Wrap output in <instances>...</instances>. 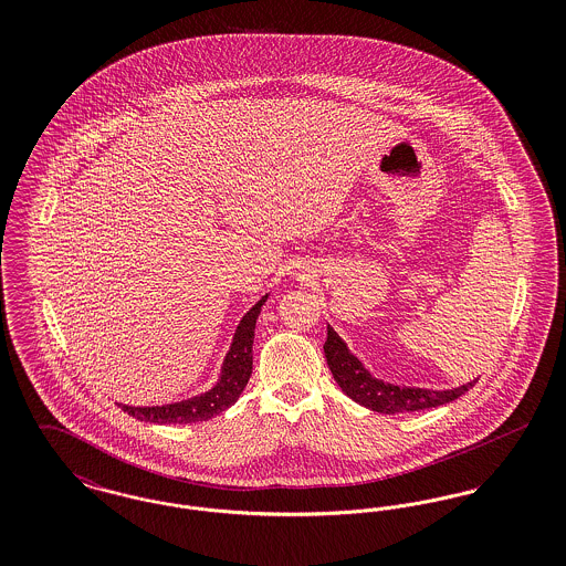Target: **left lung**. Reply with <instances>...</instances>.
<instances>
[{"mask_svg": "<svg viewBox=\"0 0 566 566\" xmlns=\"http://www.w3.org/2000/svg\"><path fill=\"white\" fill-rule=\"evenodd\" d=\"M324 356L335 381L352 401L381 413H405V411H420L437 405L452 403L460 395L469 392L478 381L475 379L464 386H458L452 390H439V392L427 390V388H399L392 384H384L363 369L360 360L348 352L346 344L339 339V335L331 326L326 331Z\"/></svg>", "mask_w": 566, "mask_h": 566, "instance_id": "8db88e82", "label": "left lung"}]
</instances>
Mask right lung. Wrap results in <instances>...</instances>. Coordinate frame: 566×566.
Masks as SVG:
<instances>
[{"label": "right lung", "mask_w": 566, "mask_h": 566, "mask_svg": "<svg viewBox=\"0 0 566 566\" xmlns=\"http://www.w3.org/2000/svg\"><path fill=\"white\" fill-rule=\"evenodd\" d=\"M268 296H263L238 326V333L233 337L231 350L222 365V377L214 388L201 397H195L180 403L163 405V407H129L120 405L123 411L134 416L142 422H155V424H190V422H203L218 416L220 411L229 409L240 399V395L252 376V342H254V326L261 314V307Z\"/></svg>", "instance_id": "obj_1"}]
</instances>
